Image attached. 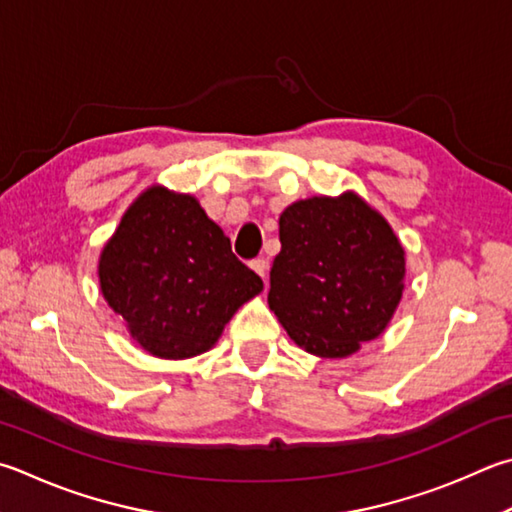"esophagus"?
<instances>
[{
  "mask_svg": "<svg viewBox=\"0 0 512 512\" xmlns=\"http://www.w3.org/2000/svg\"><path fill=\"white\" fill-rule=\"evenodd\" d=\"M250 268H253V271L259 275V277H264L266 280V271H268V264H266V259L264 257H257V259H250V264H248Z\"/></svg>",
  "mask_w": 512,
  "mask_h": 512,
  "instance_id": "esophagus-1",
  "label": "esophagus"
}]
</instances>
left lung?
Instances as JSON below:
<instances>
[{"instance_id": "8db88e82", "label": "left lung", "mask_w": 512, "mask_h": 512, "mask_svg": "<svg viewBox=\"0 0 512 512\" xmlns=\"http://www.w3.org/2000/svg\"><path fill=\"white\" fill-rule=\"evenodd\" d=\"M280 241L268 306L297 347L349 358L387 329L403 297L405 248L360 194L291 203Z\"/></svg>"}]
</instances>
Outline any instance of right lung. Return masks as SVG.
<instances>
[{
	"mask_svg": "<svg viewBox=\"0 0 512 512\" xmlns=\"http://www.w3.org/2000/svg\"><path fill=\"white\" fill-rule=\"evenodd\" d=\"M100 293L138 347L185 360L217 345L239 306L264 291L197 197L154 183L98 257Z\"/></svg>",
	"mask_w": 512,
	"mask_h": 512,
	"instance_id": "1",
	"label": "right lung"
}]
</instances>
